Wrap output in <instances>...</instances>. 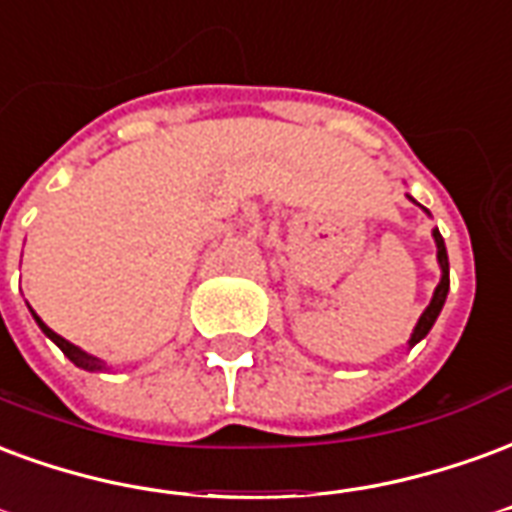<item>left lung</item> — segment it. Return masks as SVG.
Listing matches in <instances>:
<instances>
[{
  "mask_svg": "<svg viewBox=\"0 0 512 512\" xmlns=\"http://www.w3.org/2000/svg\"><path fill=\"white\" fill-rule=\"evenodd\" d=\"M409 199H412V196H409ZM434 242H436V259H439V267H442V281H439L434 297H431L428 308H425L423 316H420V322H417V327H414L412 338H409V346H414L417 341H423L425 335H428V330L434 327L436 316L442 313L447 292H450V264H447V248H445V240H442V234H439V229H434Z\"/></svg>",
  "mask_w": 512,
  "mask_h": 512,
  "instance_id": "left-lung-1",
  "label": "left lung"
}]
</instances>
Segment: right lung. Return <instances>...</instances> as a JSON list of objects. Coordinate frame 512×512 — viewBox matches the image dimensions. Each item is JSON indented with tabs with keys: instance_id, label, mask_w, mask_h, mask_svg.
Here are the masks:
<instances>
[{
	"instance_id": "obj_1",
	"label": "right lung",
	"mask_w": 512,
	"mask_h": 512,
	"mask_svg": "<svg viewBox=\"0 0 512 512\" xmlns=\"http://www.w3.org/2000/svg\"><path fill=\"white\" fill-rule=\"evenodd\" d=\"M32 316H35L37 327H40V330H43V333H46L48 338H51V341L57 343L59 349L65 352V357H67V360H70V363H76L78 368H84V371H103V368H106V365L100 363L98 357H92V354H87V352H84V349H78V346H73V343H70V341H65L62 335L54 333V330H51L48 324H43V319H40V316H37L35 311H32Z\"/></svg>"
}]
</instances>
